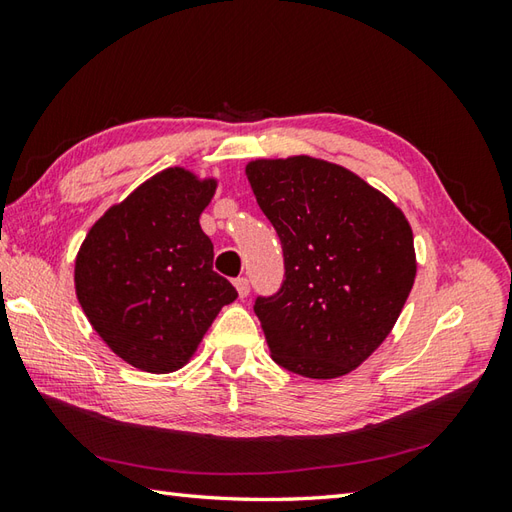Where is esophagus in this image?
I'll use <instances>...</instances> for the list:
<instances>
[{"mask_svg":"<svg viewBox=\"0 0 512 512\" xmlns=\"http://www.w3.org/2000/svg\"><path fill=\"white\" fill-rule=\"evenodd\" d=\"M233 284H235V288H237V295L242 297V299L250 292V284H248L246 277H237V279L233 281Z\"/></svg>","mask_w":512,"mask_h":512,"instance_id":"34e87169","label":"esophagus"}]
</instances>
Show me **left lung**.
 I'll use <instances>...</instances> for the list:
<instances>
[{"mask_svg": "<svg viewBox=\"0 0 512 512\" xmlns=\"http://www.w3.org/2000/svg\"><path fill=\"white\" fill-rule=\"evenodd\" d=\"M284 248L286 279L257 297L270 356L292 374H350L398 321L416 279L405 213L354 171L312 156L246 165Z\"/></svg>", "mask_w": 512, "mask_h": 512, "instance_id": "1", "label": "left lung"}]
</instances>
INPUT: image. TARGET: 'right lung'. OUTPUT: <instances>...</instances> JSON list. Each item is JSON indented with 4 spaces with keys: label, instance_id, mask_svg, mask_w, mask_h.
Instances as JSON below:
<instances>
[{
    "label": "right lung",
    "instance_id": "obj_1",
    "mask_svg": "<svg viewBox=\"0 0 512 512\" xmlns=\"http://www.w3.org/2000/svg\"><path fill=\"white\" fill-rule=\"evenodd\" d=\"M217 180L169 167L105 211L74 262L85 317L107 347L149 374L191 361L228 303L231 281L213 270V244L200 215Z\"/></svg>",
    "mask_w": 512,
    "mask_h": 512
}]
</instances>
